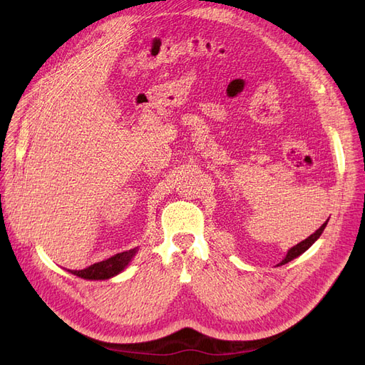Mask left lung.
<instances>
[{"label": "left lung", "mask_w": 365, "mask_h": 365, "mask_svg": "<svg viewBox=\"0 0 365 365\" xmlns=\"http://www.w3.org/2000/svg\"><path fill=\"white\" fill-rule=\"evenodd\" d=\"M326 225H327V220H326V222H324L322 227H319V228L315 231L314 235H311L307 239H304L303 242H300V244H297L295 247H292V248L288 251V254H286V257L279 263V267H280V264H284V263H288V262L294 260L295 257L300 256V254H303L309 247H311V245L314 244V242H315L319 236H322V233L324 231Z\"/></svg>", "instance_id": "obj_1"}]
</instances>
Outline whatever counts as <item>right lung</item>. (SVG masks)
I'll use <instances>...</instances> for the list:
<instances>
[{
	"mask_svg": "<svg viewBox=\"0 0 365 365\" xmlns=\"http://www.w3.org/2000/svg\"><path fill=\"white\" fill-rule=\"evenodd\" d=\"M138 250H129L125 252H118L115 256L109 257L106 260H102L98 263L91 264V267H88L85 269H79V271H71L68 269L71 274L77 275V277H82V279H88V280H105V279H111L114 275H117L118 272L123 271L129 262L132 260V257L135 256V252Z\"/></svg>",
	"mask_w": 365,
	"mask_h": 365,
	"instance_id": "obj_1",
	"label": "right lung"
}]
</instances>
